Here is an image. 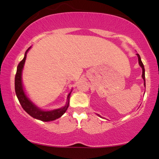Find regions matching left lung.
Listing matches in <instances>:
<instances>
[{"mask_svg":"<svg viewBox=\"0 0 159 159\" xmlns=\"http://www.w3.org/2000/svg\"><path fill=\"white\" fill-rule=\"evenodd\" d=\"M137 55H138V63H139V64L140 66H141L142 69H143V73H142V78H143V81H144V86L146 87V82H145V69H144V66H143V63H142L141 60H140V57L138 54H137Z\"/></svg>","mask_w":159,"mask_h":159,"instance_id":"8db88e82","label":"left lung"}]
</instances>
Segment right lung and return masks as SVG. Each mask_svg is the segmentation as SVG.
Masks as SVG:
<instances>
[{
  "label": "right lung",
  "mask_w": 159,
  "mask_h": 159,
  "mask_svg": "<svg viewBox=\"0 0 159 159\" xmlns=\"http://www.w3.org/2000/svg\"><path fill=\"white\" fill-rule=\"evenodd\" d=\"M29 48L26 51L25 54V57L23 60L19 63L17 66V71H16V77H15V90L16 94L17 96L18 99H19L20 104H21V107L29 115L33 116L34 118L38 119L42 121H52L54 120L57 118L61 117L64 113L66 111L67 108L69 107V96L70 93L68 95L67 97V103L64 107H61V108L56 109V110L52 111H41L40 109L36 107L35 105L33 104L30 100L27 98V97L24 92V89L22 87V83H21V72H22V69L25 64V59H26V54L27 52L30 49Z\"/></svg>",
  "instance_id": "obj_1"
}]
</instances>
